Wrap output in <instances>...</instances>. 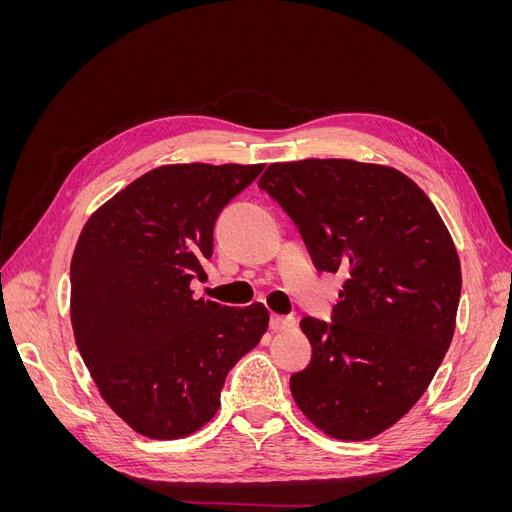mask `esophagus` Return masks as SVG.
<instances>
[{
	"label": "esophagus",
	"mask_w": 512,
	"mask_h": 512,
	"mask_svg": "<svg viewBox=\"0 0 512 512\" xmlns=\"http://www.w3.org/2000/svg\"><path fill=\"white\" fill-rule=\"evenodd\" d=\"M269 327H271V331H275V333L288 331V329L294 327V318H292V316H277V314H273V316H271V322H269Z\"/></svg>",
	"instance_id": "esophagus-1"
}]
</instances>
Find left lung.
<instances>
[{
	"label": "left lung",
	"instance_id": "8db88e82",
	"mask_svg": "<svg viewBox=\"0 0 512 512\" xmlns=\"http://www.w3.org/2000/svg\"><path fill=\"white\" fill-rule=\"evenodd\" d=\"M258 188L297 224L318 271L346 275L333 322L301 320L312 361L292 374V397L327 436L374 438L421 399L451 346L461 294L451 232L391 166L275 162Z\"/></svg>",
	"mask_w": 512,
	"mask_h": 512
}]
</instances>
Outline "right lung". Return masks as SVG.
Returning a JSON list of instances; mask_svg holds the SVG:
<instances>
[{"mask_svg": "<svg viewBox=\"0 0 512 512\" xmlns=\"http://www.w3.org/2000/svg\"><path fill=\"white\" fill-rule=\"evenodd\" d=\"M265 164L153 168L91 215L70 262L76 346L102 399L136 433L177 440L220 408L228 371L269 327L262 303L196 299L213 226Z\"/></svg>", "mask_w": 512, "mask_h": 512, "instance_id": "obj_1", "label": "right lung"}]
</instances>
